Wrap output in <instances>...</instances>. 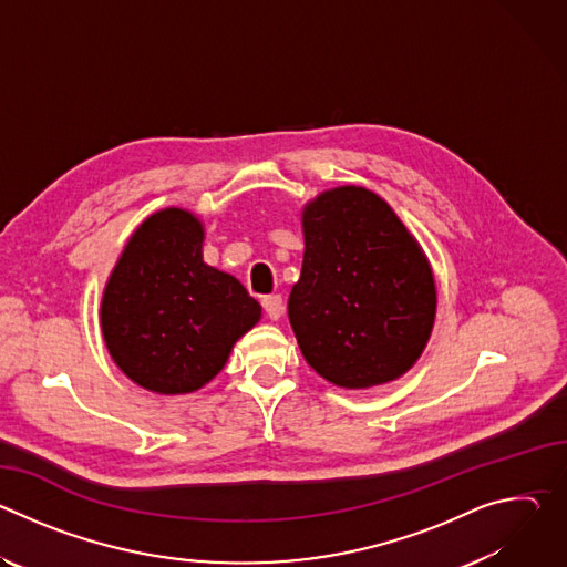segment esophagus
Listing matches in <instances>:
<instances>
[{"label": "esophagus", "instance_id": "1", "mask_svg": "<svg viewBox=\"0 0 567 567\" xmlns=\"http://www.w3.org/2000/svg\"><path fill=\"white\" fill-rule=\"evenodd\" d=\"M262 307H265V311H267V316L271 318V320H278L280 316H282V296H278V293H271V296H265L262 298Z\"/></svg>", "mask_w": 567, "mask_h": 567}]
</instances>
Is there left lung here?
Segmentation results:
<instances>
[{
    "label": "left lung",
    "mask_w": 567,
    "mask_h": 567,
    "mask_svg": "<svg viewBox=\"0 0 567 567\" xmlns=\"http://www.w3.org/2000/svg\"><path fill=\"white\" fill-rule=\"evenodd\" d=\"M302 237L287 309L305 361L348 390L406 374L437 311L435 276L415 235L385 199L350 184L305 204Z\"/></svg>",
    "instance_id": "8db88e82"
}]
</instances>
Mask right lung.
Segmentation results:
<instances>
[{"label":"right lung","instance_id":"obj_1","mask_svg":"<svg viewBox=\"0 0 567 567\" xmlns=\"http://www.w3.org/2000/svg\"><path fill=\"white\" fill-rule=\"evenodd\" d=\"M204 235L193 210L152 213L103 289L101 332L112 361L156 394L204 388L262 318L260 302L235 276L204 262Z\"/></svg>","mask_w":567,"mask_h":567}]
</instances>
